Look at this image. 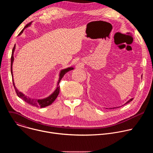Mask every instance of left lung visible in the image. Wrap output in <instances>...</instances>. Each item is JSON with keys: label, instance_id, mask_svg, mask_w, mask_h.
Wrapping results in <instances>:
<instances>
[{"label": "left lung", "instance_id": "obj_1", "mask_svg": "<svg viewBox=\"0 0 153 153\" xmlns=\"http://www.w3.org/2000/svg\"><path fill=\"white\" fill-rule=\"evenodd\" d=\"M133 98H132V99H129V100H128V101H127V102H126V103H125V104H124V105H125V104H126V103H129V102H131V101H132V100H133ZM119 107H117V108H119Z\"/></svg>", "mask_w": 153, "mask_h": 153}]
</instances>
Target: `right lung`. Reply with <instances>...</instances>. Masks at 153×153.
I'll return each instance as SVG.
<instances>
[{
    "mask_svg": "<svg viewBox=\"0 0 153 153\" xmlns=\"http://www.w3.org/2000/svg\"><path fill=\"white\" fill-rule=\"evenodd\" d=\"M31 22L29 23L28 24H27L25 28L21 31V32L19 33V35H20L22 33H23L24 29H25L26 28L28 27V26H30L31 25ZM15 48H16V45H14V47H13V49L12 50V54H11V75H12V78H13V85H14V87L15 88V91L16 92V94L17 95L20 97L21 99H22L25 102H26L27 103H29V104H31L33 106H35L36 107H40V108H43V107H45V106H47L50 105H51L55 100L57 98V96L59 95V92H60V86L59 85L61 79H62V77H63V76L66 74L67 73H68V71L72 70L74 69L73 67H69V68H67L66 69H63V70H62L60 72V74H59V79L58 80V82H57V88L56 89V90L48 97H47V98H45V99H32V98H30L27 96H25L24 94H23L22 93H21L20 91H19L17 88L14 85V80H13V69H12V67H13V61H14V50H15Z\"/></svg>",
    "mask_w": 153,
    "mask_h": 153,
    "instance_id": "add662e5",
    "label": "right lung"
}]
</instances>
